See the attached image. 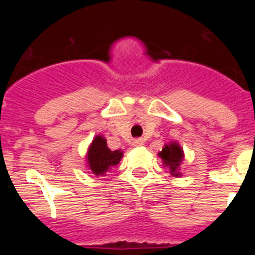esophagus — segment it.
<instances>
[{"instance_id": "1", "label": "esophagus", "mask_w": 255, "mask_h": 255, "mask_svg": "<svg viewBox=\"0 0 255 255\" xmlns=\"http://www.w3.org/2000/svg\"><path fill=\"white\" fill-rule=\"evenodd\" d=\"M143 143H144L143 138H136V139H134V141H132V144H134V145H141Z\"/></svg>"}]
</instances>
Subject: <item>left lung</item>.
I'll return each instance as SVG.
<instances>
[{"label":"left lung","mask_w":255,"mask_h":255,"mask_svg":"<svg viewBox=\"0 0 255 255\" xmlns=\"http://www.w3.org/2000/svg\"><path fill=\"white\" fill-rule=\"evenodd\" d=\"M158 155L162 158L163 163L166 166H168V168L171 170V173L175 175V176H179L180 173L177 172V168H179L180 163L182 161V149L180 148V145L177 143H171L168 145L163 148L161 152L158 153Z\"/></svg>","instance_id":"left-lung-1"}]
</instances>
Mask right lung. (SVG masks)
<instances>
[{
    "instance_id": "add662e5",
    "label": "right lung",
    "mask_w": 255,
    "mask_h": 255,
    "mask_svg": "<svg viewBox=\"0 0 255 255\" xmlns=\"http://www.w3.org/2000/svg\"><path fill=\"white\" fill-rule=\"evenodd\" d=\"M121 157H123V152L110 150L106 139L98 135L93 139V143L88 150V164L92 172L100 176V175H105V172L110 170V167L119 163Z\"/></svg>"
}]
</instances>
